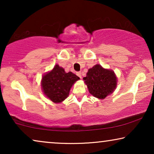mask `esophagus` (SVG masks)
Here are the masks:
<instances>
[{
  "mask_svg": "<svg viewBox=\"0 0 154 154\" xmlns=\"http://www.w3.org/2000/svg\"><path fill=\"white\" fill-rule=\"evenodd\" d=\"M76 75L80 78V79H81V77H82L81 72H77V73H76Z\"/></svg>",
  "mask_w": 154,
  "mask_h": 154,
  "instance_id": "34e87169",
  "label": "esophagus"
}]
</instances>
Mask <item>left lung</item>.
<instances>
[{"label": "left lung", "mask_w": 154, "mask_h": 154, "mask_svg": "<svg viewBox=\"0 0 154 154\" xmlns=\"http://www.w3.org/2000/svg\"><path fill=\"white\" fill-rule=\"evenodd\" d=\"M83 81L92 96L99 100H104L116 88L118 79L113 70L96 64L88 69Z\"/></svg>", "instance_id": "obj_1"}]
</instances>
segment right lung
Listing matches in <instances>:
<instances>
[{
  "label": "right lung",
  "instance_id": "add662e5",
  "mask_svg": "<svg viewBox=\"0 0 154 154\" xmlns=\"http://www.w3.org/2000/svg\"><path fill=\"white\" fill-rule=\"evenodd\" d=\"M80 78L71 71L56 64L51 71L44 74L41 79V88L46 97L55 104L62 103L69 97L73 84Z\"/></svg>",
  "mask_w": 154,
  "mask_h": 154
}]
</instances>
